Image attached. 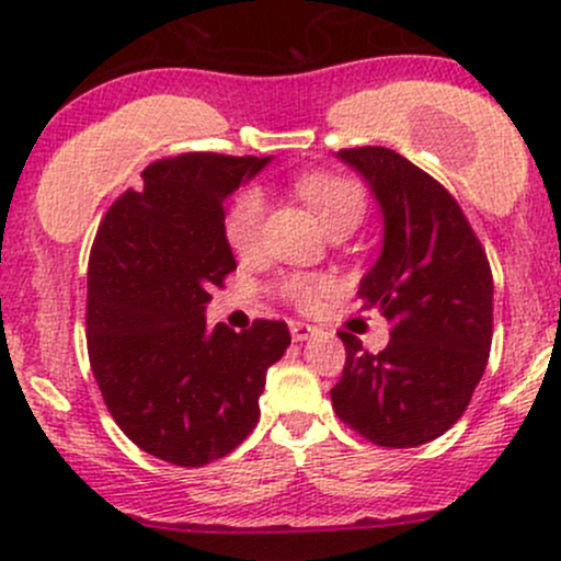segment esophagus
<instances>
[{"mask_svg": "<svg viewBox=\"0 0 561 561\" xmlns=\"http://www.w3.org/2000/svg\"><path fill=\"white\" fill-rule=\"evenodd\" d=\"M290 335L295 343H304L317 335V328H311V324H304V322H290Z\"/></svg>", "mask_w": 561, "mask_h": 561, "instance_id": "esophagus-1", "label": "esophagus"}]
</instances>
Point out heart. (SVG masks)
Listing matches in <instances>:
<instances>
[{"instance_id": "heart-1", "label": "heart", "mask_w": 561, "mask_h": 561, "mask_svg": "<svg viewBox=\"0 0 561 561\" xmlns=\"http://www.w3.org/2000/svg\"><path fill=\"white\" fill-rule=\"evenodd\" d=\"M295 194L311 207L324 231L335 229L341 224H359L365 213V194L354 181L330 172H311L295 181ZM263 213H266V199L261 188L239 191L237 199L231 202L226 213V239L239 255H250L261 242ZM330 290L328 276L319 274H287L279 282V293L293 300L298 309H313L324 293Z\"/></svg>"}]
</instances>
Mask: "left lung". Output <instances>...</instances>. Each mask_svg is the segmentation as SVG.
Listing matches in <instances>:
<instances>
[{
  "label": "left lung",
  "instance_id": "left-lung-1",
  "mask_svg": "<svg viewBox=\"0 0 561 561\" xmlns=\"http://www.w3.org/2000/svg\"><path fill=\"white\" fill-rule=\"evenodd\" d=\"M383 213V248L359 285L362 309L391 322L380 354L341 332L346 367L330 391L346 426L380 447H417L463 415L488 367L492 271L453 194L383 146L337 151Z\"/></svg>",
  "mask_w": 561,
  "mask_h": 561
}]
</instances>
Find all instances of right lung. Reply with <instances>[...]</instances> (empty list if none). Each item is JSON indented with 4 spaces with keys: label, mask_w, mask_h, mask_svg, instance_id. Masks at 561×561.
Segmentation results:
<instances>
[{
    "label": "right lung",
    "mask_w": 561,
    "mask_h": 561,
    "mask_svg": "<svg viewBox=\"0 0 561 561\" xmlns=\"http://www.w3.org/2000/svg\"><path fill=\"white\" fill-rule=\"evenodd\" d=\"M271 157L181 153L140 172L111 205L88 266V354L116 426L175 466L213 463L261 417L266 370L290 346L285 322L207 328L213 287L237 268L226 199Z\"/></svg>",
    "instance_id": "obj_1"
}]
</instances>
